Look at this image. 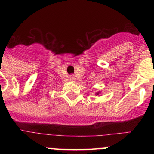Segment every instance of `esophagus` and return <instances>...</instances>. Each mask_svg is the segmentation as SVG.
<instances>
[{"label":"esophagus","instance_id":"esophagus-1","mask_svg":"<svg viewBox=\"0 0 154 154\" xmlns=\"http://www.w3.org/2000/svg\"><path fill=\"white\" fill-rule=\"evenodd\" d=\"M70 80L71 81H73V80H75L74 75H70Z\"/></svg>","mask_w":154,"mask_h":154}]
</instances>
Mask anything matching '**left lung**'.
Listing matches in <instances>:
<instances>
[{
  "instance_id": "left-lung-1",
  "label": "left lung",
  "mask_w": 154,
  "mask_h": 154,
  "mask_svg": "<svg viewBox=\"0 0 154 154\" xmlns=\"http://www.w3.org/2000/svg\"><path fill=\"white\" fill-rule=\"evenodd\" d=\"M97 95H99V92H98V93H97Z\"/></svg>"
}]
</instances>
